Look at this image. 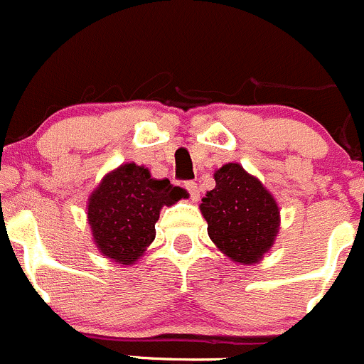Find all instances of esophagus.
<instances>
[{
	"instance_id": "esophagus-1",
	"label": "esophagus",
	"mask_w": 364,
	"mask_h": 364,
	"mask_svg": "<svg viewBox=\"0 0 364 364\" xmlns=\"http://www.w3.org/2000/svg\"><path fill=\"white\" fill-rule=\"evenodd\" d=\"M183 186H186L187 193L191 194V200H193V201H198V200H200V187H198V183H196V182L189 181V182L183 183Z\"/></svg>"
}]
</instances>
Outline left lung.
<instances>
[{
    "mask_svg": "<svg viewBox=\"0 0 364 364\" xmlns=\"http://www.w3.org/2000/svg\"><path fill=\"white\" fill-rule=\"evenodd\" d=\"M215 187L200 210L212 242L240 265H253L272 247L279 230L274 196L240 164L228 163L214 173Z\"/></svg>",
    "mask_w": 364,
    "mask_h": 364,
    "instance_id": "1",
    "label": "left lung"
}]
</instances>
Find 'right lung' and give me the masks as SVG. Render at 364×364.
<instances>
[{
    "label": "right lung",
    "instance_id": "1",
    "mask_svg": "<svg viewBox=\"0 0 364 364\" xmlns=\"http://www.w3.org/2000/svg\"><path fill=\"white\" fill-rule=\"evenodd\" d=\"M187 193L168 178L150 177L145 166L122 164L102 178L88 200V225L102 257L132 265L156 239L161 208Z\"/></svg>",
    "mask_w": 364,
    "mask_h": 364
}]
</instances>
